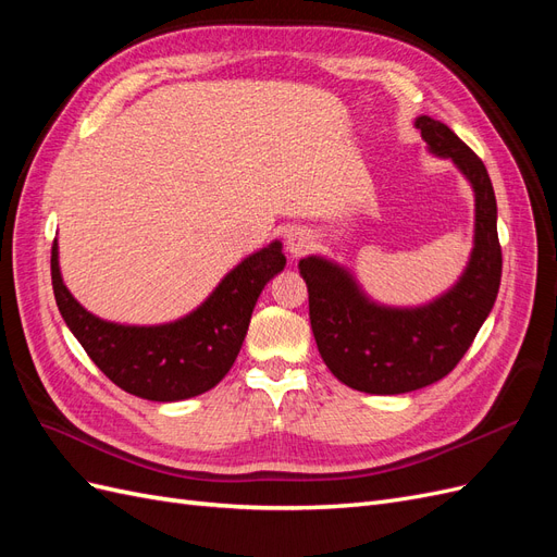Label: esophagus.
Segmentation results:
<instances>
[{
    "label": "esophagus",
    "mask_w": 557,
    "mask_h": 557,
    "mask_svg": "<svg viewBox=\"0 0 557 557\" xmlns=\"http://www.w3.org/2000/svg\"><path fill=\"white\" fill-rule=\"evenodd\" d=\"M313 246V234L305 227H293L288 234H285V248L293 258H301L307 256Z\"/></svg>",
    "instance_id": "esophagus-1"
}]
</instances>
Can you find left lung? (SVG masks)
I'll return each mask as SVG.
<instances>
[{
	"mask_svg": "<svg viewBox=\"0 0 557 557\" xmlns=\"http://www.w3.org/2000/svg\"><path fill=\"white\" fill-rule=\"evenodd\" d=\"M416 127L436 158L450 160L474 190V248L460 278L420 307H387L369 297L348 267L323 256L299 260L320 358L352 391L401 395L432 385L462 360L493 311L502 248L497 201L485 164L442 121L418 115Z\"/></svg>",
	"mask_w": 557,
	"mask_h": 557,
	"instance_id": "1",
	"label": "left lung"
}]
</instances>
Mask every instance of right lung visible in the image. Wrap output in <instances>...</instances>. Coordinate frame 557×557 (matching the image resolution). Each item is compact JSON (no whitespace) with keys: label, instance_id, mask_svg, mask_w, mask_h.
<instances>
[{"label":"right lung","instance_id":"obj_1","mask_svg":"<svg viewBox=\"0 0 557 557\" xmlns=\"http://www.w3.org/2000/svg\"><path fill=\"white\" fill-rule=\"evenodd\" d=\"M283 267V244L272 242L227 272L190 313L160 325H125L78 305L62 281L58 239L50 252L53 293L66 327L117 387L150 401L197 397L223 381L239 356L260 293Z\"/></svg>","mask_w":557,"mask_h":557}]
</instances>
